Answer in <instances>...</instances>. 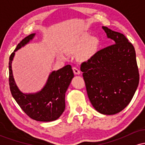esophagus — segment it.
Instances as JSON below:
<instances>
[{
    "mask_svg": "<svg viewBox=\"0 0 145 145\" xmlns=\"http://www.w3.org/2000/svg\"><path fill=\"white\" fill-rule=\"evenodd\" d=\"M72 69H73V71H74V74L78 75V74H80V71L79 69H78L77 67H73Z\"/></svg>",
    "mask_w": 145,
    "mask_h": 145,
    "instance_id": "obj_1",
    "label": "esophagus"
}]
</instances>
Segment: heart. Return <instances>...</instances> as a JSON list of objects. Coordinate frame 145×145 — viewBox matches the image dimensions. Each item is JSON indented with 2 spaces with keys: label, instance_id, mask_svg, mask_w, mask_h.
<instances>
[{
  "label": "heart",
  "instance_id": "1",
  "mask_svg": "<svg viewBox=\"0 0 145 145\" xmlns=\"http://www.w3.org/2000/svg\"><path fill=\"white\" fill-rule=\"evenodd\" d=\"M99 45V41L97 37H91L90 35L84 33L69 41L66 47V50L70 53H76L78 51V59L81 61H87L95 54ZM59 56L63 59H66L67 56L64 52H61Z\"/></svg>",
  "mask_w": 145,
  "mask_h": 145
}]
</instances>
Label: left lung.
Here are the masks:
<instances>
[{"instance_id": "1", "label": "left lung", "mask_w": 145, "mask_h": 145, "mask_svg": "<svg viewBox=\"0 0 145 145\" xmlns=\"http://www.w3.org/2000/svg\"><path fill=\"white\" fill-rule=\"evenodd\" d=\"M111 46L101 49L81 64L88 97L94 108L114 114L129 104L139 83V72L133 45L122 33L102 26Z\"/></svg>"}]
</instances>
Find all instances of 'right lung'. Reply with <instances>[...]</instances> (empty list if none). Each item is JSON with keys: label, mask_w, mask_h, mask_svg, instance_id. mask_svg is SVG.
Here are the masks:
<instances>
[{"label": "right lung", "mask_w": 145, "mask_h": 145, "mask_svg": "<svg viewBox=\"0 0 145 145\" xmlns=\"http://www.w3.org/2000/svg\"><path fill=\"white\" fill-rule=\"evenodd\" d=\"M35 35H29L23 39L9 57V83L10 91L15 100L29 117L37 121H55L61 116L65 108V95L74 75L70 65L57 71H53L44 87L35 93H23L15 82L11 63L15 52L27 44Z\"/></svg>", "instance_id": "right-lung-1"}]
</instances>
